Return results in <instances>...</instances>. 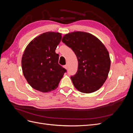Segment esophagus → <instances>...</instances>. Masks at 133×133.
<instances>
[{
    "label": "esophagus",
    "instance_id": "esophagus-1",
    "mask_svg": "<svg viewBox=\"0 0 133 133\" xmlns=\"http://www.w3.org/2000/svg\"><path fill=\"white\" fill-rule=\"evenodd\" d=\"M64 68H65L66 69H67V68H68V65H67V64H66V65H64Z\"/></svg>",
    "mask_w": 133,
    "mask_h": 133
}]
</instances>
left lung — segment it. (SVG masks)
<instances>
[{
  "label": "left lung",
  "instance_id": "8db88e82",
  "mask_svg": "<svg viewBox=\"0 0 133 133\" xmlns=\"http://www.w3.org/2000/svg\"><path fill=\"white\" fill-rule=\"evenodd\" d=\"M75 54L78 70L71 76L75 88L84 93H91L102 87L110 67L109 54L104 44L95 36L83 31L65 35L62 41Z\"/></svg>",
  "mask_w": 133,
  "mask_h": 133
}]
</instances>
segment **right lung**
I'll use <instances>...</instances> for the list:
<instances>
[{"label":"right lung","instance_id":"add662e5","mask_svg":"<svg viewBox=\"0 0 133 133\" xmlns=\"http://www.w3.org/2000/svg\"><path fill=\"white\" fill-rule=\"evenodd\" d=\"M62 34L46 32L34 38L28 44L22 59L23 75L34 89L49 92L58 87L65 68L58 63L59 54L55 49Z\"/></svg>","mask_w":133,"mask_h":133}]
</instances>
